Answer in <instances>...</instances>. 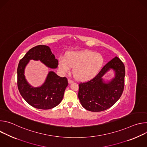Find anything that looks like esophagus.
Instances as JSON below:
<instances>
[{"label": "esophagus", "mask_w": 147, "mask_h": 147, "mask_svg": "<svg viewBox=\"0 0 147 147\" xmlns=\"http://www.w3.org/2000/svg\"><path fill=\"white\" fill-rule=\"evenodd\" d=\"M68 82H69V84H71L73 82V81L70 79H68Z\"/></svg>", "instance_id": "1"}]
</instances>
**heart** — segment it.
Returning a JSON list of instances; mask_svg holds the SVG:
<instances>
[{
  "mask_svg": "<svg viewBox=\"0 0 147 147\" xmlns=\"http://www.w3.org/2000/svg\"><path fill=\"white\" fill-rule=\"evenodd\" d=\"M104 63L102 55L87 50L80 52H70L65 58L59 59L58 66L63 74H66L73 67L75 77L81 81H87L94 78L99 73Z\"/></svg>",
  "mask_w": 147,
  "mask_h": 147,
  "instance_id": "1",
  "label": "heart"
}]
</instances>
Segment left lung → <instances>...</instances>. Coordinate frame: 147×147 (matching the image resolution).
Returning a JSON list of instances; mask_svg holds the SVG:
<instances>
[{
  "instance_id": "1",
  "label": "left lung",
  "mask_w": 147,
  "mask_h": 147,
  "mask_svg": "<svg viewBox=\"0 0 147 147\" xmlns=\"http://www.w3.org/2000/svg\"><path fill=\"white\" fill-rule=\"evenodd\" d=\"M110 70L114 72L115 76L105 80L102 77ZM124 77V65L116 56L93 79L79 84L78 97L82 107L91 112H101L112 107L123 93Z\"/></svg>"
}]
</instances>
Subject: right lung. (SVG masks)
I'll return each instance as SVG.
<instances>
[{
	"mask_svg": "<svg viewBox=\"0 0 147 147\" xmlns=\"http://www.w3.org/2000/svg\"><path fill=\"white\" fill-rule=\"evenodd\" d=\"M31 60H39L50 69H56L58 60L47 45H38L28 51L20 60L17 68V86L24 100L34 108L39 109H51L61 102L66 88L67 79L60 77L54 71H49L45 82L40 86L34 87L26 78L25 69Z\"/></svg>",
	"mask_w": 147,
	"mask_h": 147,
	"instance_id": "add662e5",
	"label": "right lung"
}]
</instances>
